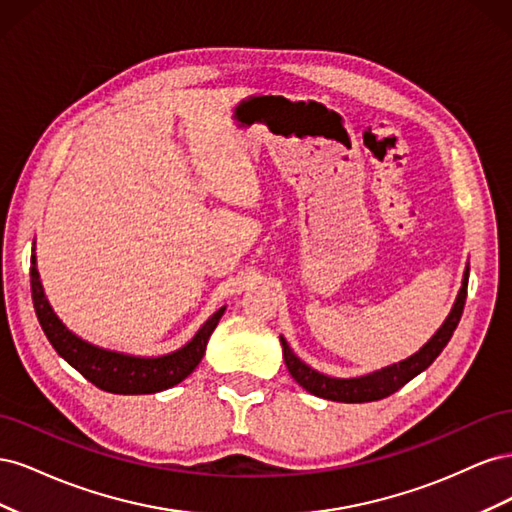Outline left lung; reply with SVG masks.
<instances>
[{"mask_svg": "<svg viewBox=\"0 0 512 512\" xmlns=\"http://www.w3.org/2000/svg\"><path fill=\"white\" fill-rule=\"evenodd\" d=\"M468 277H470V265H466V271H463L461 288H459V294L453 303L451 314L446 316V320L442 322V327L436 331V335H433L421 350L408 356V359L393 363V365H386V367H382L378 371H371V374H365V376L333 378L327 374H320V371H316L314 367L303 363L288 346L286 337L280 335L284 363L290 371V376L297 380L307 393H312L322 399L342 401V404H365V401H378V399L393 395L395 391L401 389V386L408 384L412 378H416L421 371H425L433 361H436L440 352L446 348V344L451 342V337H453L457 324L461 320V314H463V305H466Z\"/></svg>", "mask_w": 512, "mask_h": 512, "instance_id": "8db88e82", "label": "left lung"}]
</instances>
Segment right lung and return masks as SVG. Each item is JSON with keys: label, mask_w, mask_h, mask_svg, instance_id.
Returning a JSON list of instances; mask_svg holds the SVG:
<instances>
[{"label": "right lung", "mask_w": 512, "mask_h": 512, "mask_svg": "<svg viewBox=\"0 0 512 512\" xmlns=\"http://www.w3.org/2000/svg\"><path fill=\"white\" fill-rule=\"evenodd\" d=\"M29 277H32V299L36 316L44 335L49 337L51 346L57 350L61 359L68 361L91 384H96L98 389L106 393L117 395L160 393L188 378L198 367L200 359L205 356L209 337L226 312V305L220 307L218 312L196 331L190 342L181 346L179 350L160 356H136L89 344L83 337L72 333L66 324L57 318L40 282V273L36 265V241Z\"/></svg>", "instance_id": "add662e5"}]
</instances>
